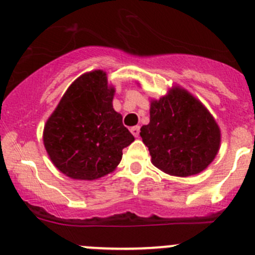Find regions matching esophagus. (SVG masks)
I'll use <instances>...</instances> for the list:
<instances>
[{"instance_id": "34e87169", "label": "esophagus", "mask_w": 255, "mask_h": 255, "mask_svg": "<svg viewBox=\"0 0 255 255\" xmlns=\"http://www.w3.org/2000/svg\"><path fill=\"white\" fill-rule=\"evenodd\" d=\"M130 132H132V134L134 135V137H138V135H139V132H140V127L139 126H134V127L130 128Z\"/></svg>"}]
</instances>
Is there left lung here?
Masks as SVG:
<instances>
[{
  "label": "left lung",
  "mask_w": 255,
  "mask_h": 255,
  "mask_svg": "<svg viewBox=\"0 0 255 255\" xmlns=\"http://www.w3.org/2000/svg\"><path fill=\"white\" fill-rule=\"evenodd\" d=\"M151 163L164 173L190 176L201 173L220 149L217 123L204 105L185 90L150 104V122L140 128Z\"/></svg>",
  "instance_id": "left-lung-1"
}]
</instances>
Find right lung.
Instances as JSON below:
<instances>
[{"instance_id": "right-lung-1", "label": "right lung", "mask_w": 255, "mask_h": 255, "mask_svg": "<svg viewBox=\"0 0 255 255\" xmlns=\"http://www.w3.org/2000/svg\"><path fill=\"white\" fill-rule=\"evenodd\" d=\"M115 89L106 73L84 74L70 85L44 127L45 149L54 165L73 179L107 175L122 159L123 148L134 140L113 110Z\"/></svg>"}]
</instances>
